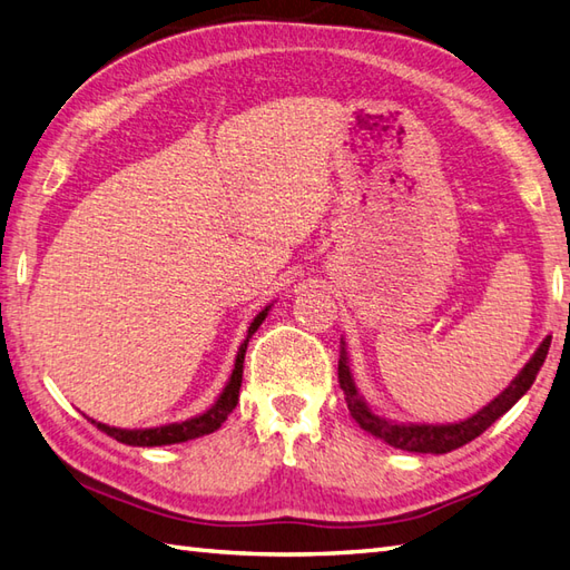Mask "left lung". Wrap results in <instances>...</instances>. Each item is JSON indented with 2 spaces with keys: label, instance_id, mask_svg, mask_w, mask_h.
Wrapping results in <instances>:
<instances>
[{
  "label": "left lung",
  "instance_id": "left-lung-1",
  "mask_svg": "<svg viewBox=\"0 0 570 570\" xmlns=\"http://www.w3.org/2000/svg\"><path fill=\"white\" fill-rule=\"evenodd\" d=\"M346 344L341 341V351H338V385L344 390V397L348 404V412L353 420L361 424L365 432L383 439L385 444L402 449V451H416V453H449L453 449H459L468 441H473L485 432L490 424H495V420L508 412L512 404L520 400L524 392L532 387L537 381V373L547 361V353L551 346V336L543 338V344L537 348V353L529 361L522 373L514 377V381L502 390V395L492 400L488 407L480 410L478 414L468 416V420L459 424H441V426H429V424H392L383 416L373 414L365 402L358 397L356 385L351 381V371H348V358H346Z\"/></svg>",
  "mask_w": 570,
  "mask_h": 570
}]
</instances>
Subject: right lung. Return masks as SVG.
Wrapping results in <instances>:
<instances>
[{"label":"right lung","mask_w":570,"mask_h":570,"mask_svg":"<svg viewBox=\"0 0 570 570\" xmlns=\"http://www.w3.org/2000/svg\"><path fill=\"white\" fill-rule=\"evenodd\" d=\"M265 314H268V307H265L261 314H256V320L250 322L248 336L242 344V348H238L234 373L229 377V383H226L222 397L217 400V404H214L212 410H207L199 416H193V420H187V422H180V424H168V426H158V429H136V432H129V429H114V426L95 422L99 432H105L107 436L121 441V444H126V446H166V444H180V441H187V439L212 434L214 429H219L224 424L226 416H229L232 410L236 407L238 390H242V377H244V356H246L248 338L256 334V328L265 320Z\"/></svg>","instance_id":"add662e5"}]
</instances>
